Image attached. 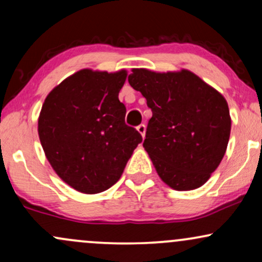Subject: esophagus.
<instances>
[{"label": "esophagus", "mask_w": 262, "mask_h": 262, "mask_svg": "<svg viewBox=\"0 0 262 262\" xmlns=\"http://www.w3.org/2000/svg\"><path fill=\"white\" fill-rule=\"evenodd\" d=\"M137 130L139 132L141 137H143V138L145 137V130H146V127H145V124H140V125H138V127H137Z\"/></svg>", "instance_id": "1"}]
</instances>
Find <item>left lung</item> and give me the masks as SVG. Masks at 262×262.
<instances>
[{"label": "left lung", "instance_id": "left-lung-1", "mask_svg": "<svg viewBox=\"0 0 262 262\" xmlns=\"http://www.w3.org/2000/svg\"><path fill=\"white\" fill-rule=\"evenodd\" d=\"M128 81L151 108L143 146L160 179L176 191L203 186L221 164L230 137L223 95L186 69H133Z\"/></svg>", "mask_w": 262, "mask_h": 262}]
</instances>
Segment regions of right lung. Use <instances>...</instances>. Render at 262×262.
Here are the masks:
<instances>
[{"label": "right lung", "instance_id": "right-lung-1", "mask_svg": "<svg viewBox=\"0 0 262 262\" xmlns=\"http://www.w3.org/2000/svg\"><path fill=\"white\" fill-rule=\"evenodd\" d=\"M127 71L82 69L54 87L38 119L40 144L54 171L76 191L100 193L121 179L143 138L125 124L118 93Z\"/></svg>", "mask_w": 262, "mask_h": 262}]
</instances>
